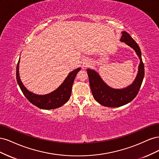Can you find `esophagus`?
<instances>
[{
    "label": "esophagus",
    "mask_w": 159,
    "mask_h": 159,
    "mask_svg": "<svg viewBox=\"0 0 159 159\" xmlns=\"http://www.w3.org/2000/svg\"><path fill=\"white\" fill-rule=\"evenodd\" d=\"M89 61L88 60H85L82 62V68H85L89 66Z\"/></svg>",
    "instance_id": "1"
}]
</instances>
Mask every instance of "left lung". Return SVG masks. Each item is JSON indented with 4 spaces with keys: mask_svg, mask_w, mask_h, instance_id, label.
<instances>
[{
    "mask_svg": "<svg viewBox=\"0 0 159 159\" xmlns=\"http://www.w3.org/2000/svg\"><path fill=\"white\" fill-rule=\"evenodd\" d=\"M120 41L125 42L132 48L140 60L137 75L131 85L123 89L112 88L104 82L97 71L89 68L87 70L90 88L93 98L99 104L105 107H118L131 102L138 94L145 75L141 52L137 42L125 31L122 32V36Z\"/></svg>",
    "mask_w": 159,
    "mask_h": 159,
    "instance_id": "8db88e82",
    "label": "left lung"
}]
</instances>
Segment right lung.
I'll list each match as a JSON object with an SVG mask.
<instances>
[{
  "label": "right lung",
  "instance_id": "obj_1",
  "mask_svg": "<svg viewBox=\"0 0 159 159\" xmlns=\"http://www.w3.org/2000/svg\"><path fill=\"white\" fill-rule=\"evenodd\" d=\"M19 63L20 58L16 66L17 83L23 94L31 103L42 109H54L62 106L70 99L72 85L76 74L81 70V68L70 72L63 83L52 92L46 95H38L28 91L23 85L19 75Z\"/></svg>",
  "mask_w": 159,
  "mask_h": 159
}]
</instances>
